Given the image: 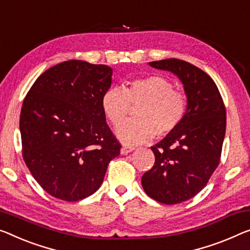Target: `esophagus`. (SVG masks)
Instances as JSON below:
<instances>
[{
  "instance_id": "obj_1",
  "label": "esophagus",
  "mask_w": 250,
  "mask_h": 250,
  "mask_svg": "<svg viewBox=\"0 0 250 250\" xmlns=\"http://www.w3.org/2000/svg\"><path fill=\"white\" fill-rule=\"evenodd\" d=\"M132 150H135V148L131 146H124L121 148V154L122 155H126L128 152H131Z\"/></svg>"
}]
</instances>
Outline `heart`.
I'll return each instance as SVG.
<instances>
[{"label": "heart", "instance_id": "1", "mask_svg": "<svg viewBox=\"0 0 250 250\" xmlns=\"http://www.w3.org/2000/svg\"><path fill=\"white\" fill-rule=\"evenodd\" d=\"M140 105L138 121L123 125L131 106ZM101 106L110 124L118 126L117 135L125 144H144L152 137L163 138L175 131L188 112V98L174 89L161 75L137 78L124 87H110L103 93Z\"/></svg>", "mask_w": 250, "mask_h": 250}]
</instances>
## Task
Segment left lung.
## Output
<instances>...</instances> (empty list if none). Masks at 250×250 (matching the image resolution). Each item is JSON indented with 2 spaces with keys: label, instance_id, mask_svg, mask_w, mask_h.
Instances as JSON below:
<instances>
[{
  "label": "left lung",
  "instance_id": "1",
  "mask_svg": "<svg viewBox=\"0 0 250 250\" xmlns=\"http://www.w3.org/2000/svg\"><path fill=\"white\" fill-rule=\"evenodd\" d=\"M149 65L177 75L188 96L184 120L151 147L155 164L141 177L148 196L164 204H177L195 196L220 163L226 106L213 80L199 67L176 58Z\"/></svg>",
  "mask_w": 250,
  "mask_h": 250
}]
</instances>
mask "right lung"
Segmentation results:
<instances>
[{
  "label": "right lung",
  "mask_w": 250,
  "mask_h": 250,
  "mask_svg": "<svg viewBox=\"0 0 250 250\" xmlns=\"http://www.w3.org/2000/svg\"><path fill=\"white\" fill-rule=\"evenodd\" d=\"M112 69L83 61L55 65L37 78L22 104V156L48 194L67 202L101 186L121 144L105 121L103 93Z\"/></svg>",
  "instance_id": "1"
}]
</instances>
